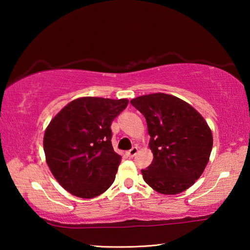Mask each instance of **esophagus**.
<instances>
[{
  "mask_svg": "<svg viewBox=\"0 0 250 250\" xmlns=\"http://www.w3.org/2000/svg\"><path fill=\"white\" fill-rule=\"evenodd\" d=\"M137 152H138V147H137V146H133L132 149L126 152V154H128V155L130 156V158H133V156H134L135 154H137Z\"/></svg>",
  "mask_w": 250,
  "mask_h": 250,
  "instance_id": "34e87169",
  "label": "esophagus"
}]
</instances>
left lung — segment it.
I'll list each match as a JSON object with an SVG mask.
<instances>
[{"mask_svg":"<svg viewBox=\"0 0 250 250\" xmlns=\"http://www.w3.org/2000/svg\"><path fill=\"white\" fill-rule=\"evenodd\" d=\"M145 116L153 161L141 170L154 191L174 195L200 179L208 163L213 135L191 104L175 96L150 94L130 101Z\"/></svg>","mask_w":250,"mask_h":250,"instance_id":"1","label":"left lung"}]
</instances>
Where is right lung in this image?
<instances>
[{
	"label": "right lung",
	"mask_w": 250,
	"mask_h": 250,
	"mask_svg": "<svg viewBox=\"0 0 250 250\" xmlns=\"http://www.w3.org/2000/svg\"><path fill=\"white\" fill-rule=\"evenodd\" d=\"M128 103L83 97L65 105L49 122L43 141L46 162L67 192L92 198L111 186L121 156L113 151L110 125Z\"/></svg>",
	"instance_id": "1"
}]
</instances>
